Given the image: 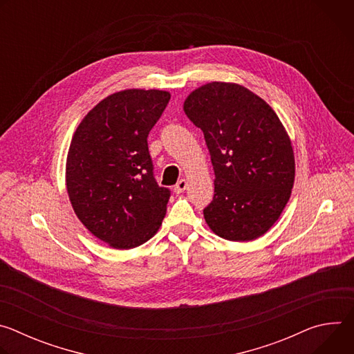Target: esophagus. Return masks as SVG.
I'll return each mask as SVG.
<instances>
[{
	"instance_id": "esophagus-1",
	"label": "esophagus",
	"mask_w": 354,
	"mask_h": 354,
	"mask_svg": "<svg viewBox=\"0 0 354 354\" xmlns=\"http://www.w3.org/2000/svg\"><path fill=\"white\" fill-rule=\"evenodd\" d=\"M186 189H187V180H186V179H180V180L175 185V187H174L175 193H183Z\"/></svg>"
}]
</instances>
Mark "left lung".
Here are the masks:
<instances>
[{
  "label": "left lung",
  "instance_id": "left-lung-1",
  "mask_svg": "<svg viewBox=\"0 0 354 354\" xmlns=\"http://www.w3.org/2000/svg\"><path fill=\"white\" fill-rule=\"evenodd\" d=\"M205 134L214 169L207 225L228 241H252L280 217L295 175L290 137L274 111L242 85L210 82L185 100Z\"/></svg>",
  "mask_w": 354,
  "mask_h": 354
}]
</instances>
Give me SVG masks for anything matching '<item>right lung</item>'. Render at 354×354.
I'll return each mask as SVG.
<instances>
[{"label": "right lung", "mask_w": 354, "mask_h": 354, "mask_svg": "<svg viewBox=\"0 0 354 354\" xmlns=\"http://www.w3.org/2000/svg\"><path fill=\"white\" fill-rule=\"evenodd\" d=\"M171 93L126 89L109 95L77 127L66 182L80 221L100 241L130 249L154 236L171 196L154 178L147 137Z\"/></svg>", "instance_id": "right-lung-1"}]
</instances>
